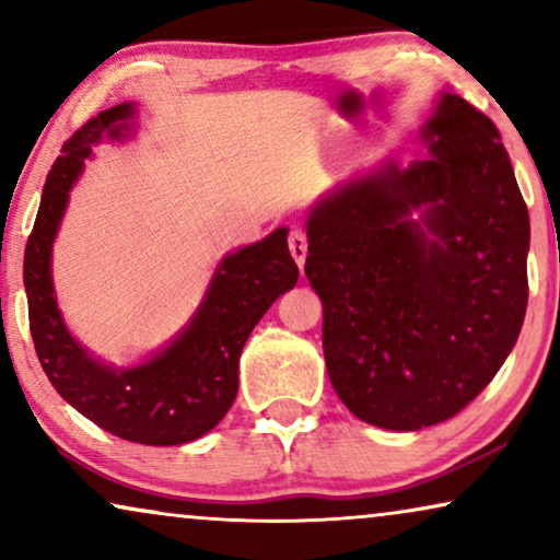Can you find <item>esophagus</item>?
<instances>
[{
  "label": "esophagus",
  "mask_w": 560,
  "mask_h": 560,
  "mask_svg": "<svg viewBox=\"0 0 560 560\" xmlns=\"http://www.w3.org/2000/svg\"><path fill=\"white\" fill-rule=\"evenodd\" d=\"M288 247H290V255L298 262V267L303 270L305 265V255H308V236H305L303 229H290V236H288Z\"/></svg>",
  "instance_id": "esophagus-1"
}]
</instances>
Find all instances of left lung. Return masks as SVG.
<instances>
[{
  "mask_svg": "<svg viewBox=\"0 0 560 560\" xmlns=\"http://www.w3.org/2000/svg\"><path fill=\"white\" fill-rule=\"evenodd\" d=\"M423 140L428 158L382 165L308 219L328 377L359 420L389 431L462 412L500 372L527 308L530 217L500 129L446 94Z\"/></svg>",
  "mask_w": 560,
  "mask_h": 560,
  "instance_id": "left-lung-1",
  "label": "left lung"
}]
</instances>
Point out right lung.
<instances>
[{"mask_svg":"<svg viewBox=\"0 0 560 560\" xmlns=\"http://www.w3.org/2000/svg\"><path fill=\"white\" fill-rule=\"evenodd\" d=\"M129 117L132 104L91 117L66 140L50 167L25 247L30 334L58 395L98 428L144 446H178L201 439L232 408L244 343L265 311L295 288L298 265L288 252V232L278 229L219 265L201 311L163 354L132 370L94 362L60 318L52 295L50 249L68 190L91 155V144L104 135L119 137Z\"/></svg>","mask_w":560,"mask_h":560,"instance_id":"right-lung-1","label":"right lung"}]
</instances>
